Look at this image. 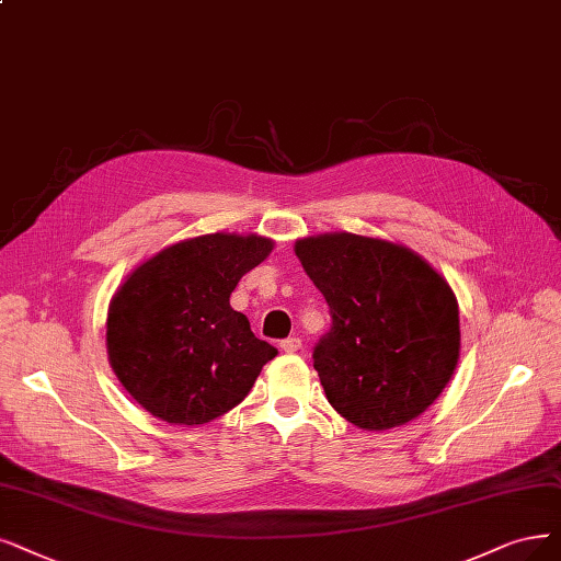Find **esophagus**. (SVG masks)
<instances>
[{
  "mask_svg": "<svg viewBox=\"0 0 561 561\" xmlns=\"http://www.w3.org/2000/svg\"><path fill=\"white\" fill-rule=\"evenodd\" d=\"M282 351H286V354H296V351L302 348V340L300 337H286L282 340Z\"/></svg>",
  "mask_w": 561,
  "mask_h": 561,
  "instance_id": "obj_1",
  "label": "esophagus"
}]
</instances>
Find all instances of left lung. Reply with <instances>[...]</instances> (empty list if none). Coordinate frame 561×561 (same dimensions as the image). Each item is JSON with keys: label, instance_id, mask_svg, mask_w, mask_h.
Masks as SVG:
<instances>
[{"label": "left lung", "instance_id": "obj_1", "mask_svg": "<svg viewBox=\"0 0 561 561\" xmlns=\"http://www.w3.org/2000/svg\"><path fill=\"white\" fill-rule=\"evenodd\" d=\"M296 256L333 319L312 354L328 402L363 430L419 419L460 358L446 279L411 249L354 233L298 240Z\"/></svg>", "mask_w": 561, "mask_h": 561}]
</instances>
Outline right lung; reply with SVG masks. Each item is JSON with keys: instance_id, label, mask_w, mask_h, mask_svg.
Listing matches in <instances>:
<instances>
[{"instance_id": "1", "label": "right lung", "mask_w": 561, "mask_h": 561, "mask_svg": "<svg viewBox=\"0 0 561 561\" xmlns=\"http://www.w3.org/2000/svg\"><path fill=\"white\" fill-rule=\"evenodd\" d=\"M273 240L213 233L145 261L108 309V358L119 383L152 416L203 425L240 404L277 348L228 302Z\"/></svg>"}]
</instances>
